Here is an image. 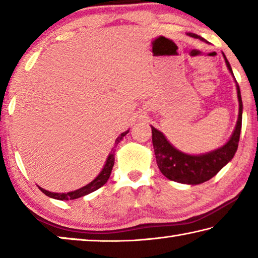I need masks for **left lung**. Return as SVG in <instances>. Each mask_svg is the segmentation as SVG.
Wrapping results in <instances>:
<instances>
[{"instance_id": "1", "label": "left lung", "mask_w": 258, "mask_h": 258, "mask_svg": "<svg viewBox=\"0 0 258 258\" xmlns=\"http://www.w3.org/2000/svg\"><path fill=\"white\" fill-rule=\"evenodd\" d=\"M187 35L194 38L208 43L205 38L199 36L197 34L187 33ZM223 58L225 60L226 67L232 77L234 78L232 68H231L228 59L223 53ZM237 95L239 101V115L235 127L231 134L230 139L224 143L223 146L217 148L215 150L205 152L200 155H190L185 154L181 150L176 149L171 142L166 139L165 135L151 126L152 131V145L156 155V160L158 168L161 174L168 180L175 181L183 184L196 185L211 180L213 176L221 171L224 166L232 160L233 156L238 149V143L241 132V120H242V100L241 93L237 81Z\"/></svg>"}]
</instances>
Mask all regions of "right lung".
<instances>
[{
	"instance_id": "1",
	"label": "right lung",
	"mask_w": 258,
	"mask_h": 258,
	"mask_svg": "<svg viewBox=\"0 0 258 258\" xmlns=\"http://www.w3.org/2000/svg\"><path fill=\"white\" fill-rule=\"evenodd\" d=\"M130 132V130L125 131V132L121 133L118 138L116 139L115 141V147L112 148V150L110 154H109L108 158L106 160V164H104L102 171L99 173V175L94 178L93 181H91L89 184H86L84 186L80 187V189L77 190H74L71 192H51V191H47L45 189H43V187L38 186V189H40L43 194L46 195L47 197L50 198H53V199H58V200H73V199H77V198H81V197H84V196L91 194V192H93L95 190H98L99 187H101L103 184H106L108 178L110 177V174H111V169L113 167V164H115V148L117 147V145L123 140V138L125 137L126 134Z\"/></svg>"
}]
</instances>
